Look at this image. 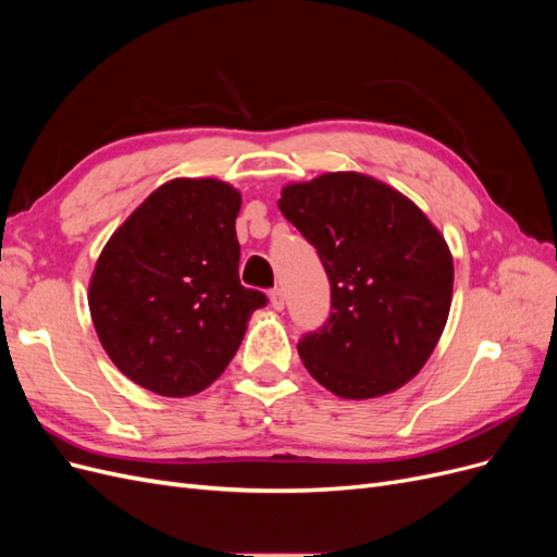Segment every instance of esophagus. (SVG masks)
Instances as JSON below:
<instances>
[{"label": "esophagus", "instance_id": "esophagus-1", "mask_svg": "<svg viewBox=\"0 0 557 557\" xmlns=\"http://www.w3.org/2000/svg\"><path fill=\"white\" fill-rule=\"evenodd\" d=\"M269 301H272V309L281 311L285 307V295L281 288H274L272 293H269Z\"/></svg>", "mask_w": 557, "mask_h": 557}]
</instances>
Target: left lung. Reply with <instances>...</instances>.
Segmentation results:
<instances>
[{
	"label": "left lung",
	"mask_w": 557,
	"mask_h": 557,
	"mask_svg": "<svg viewBox=\"0 0 557 557\" xmlns=\"http://www.w3.org/2000/svg\"><path fill=\"white\" fill-rule=\"evenodd\" d=\"M278 209L330 278L327 323L297 344L309 374L344 399L409 383L450 311L453 258L440 230L409 197L358 172L285 185Z\"/></svg>",
	"instance_id": "obj_1"
}]
</instances>
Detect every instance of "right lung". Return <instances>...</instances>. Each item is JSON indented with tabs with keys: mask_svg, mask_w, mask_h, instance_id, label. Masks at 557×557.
<instances>
[{
	"mask_svg": "<svg viewBox=\"0 0 557 557\" xmlns=\"http://www.w3.org/2000/svg\"><path fill=\"white\" fill-rule=\"evenodd\" d=\"M242 195L215 178H174L113 232L90 281V315L107 356L146 391L188 397L237 352L267 305L239 281Z\"/></svg>",
	"mask_w": 557,
	"mask_h": 557,
	"instance_id": "right-lung-1",
	"label": "right lung"
}]
</instances>
